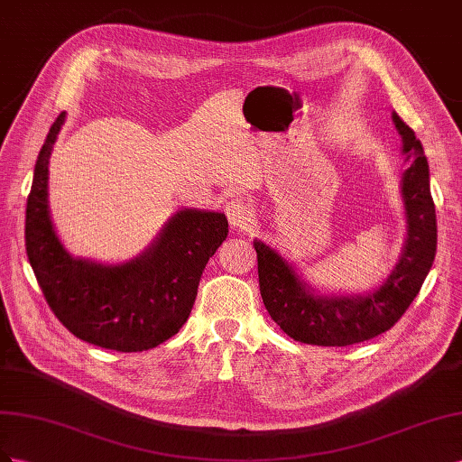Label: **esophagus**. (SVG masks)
I'll list each match as a JSON object with an SVG mask.
<instances>
[{"mask_svg": "<svg viewBox=\"0 0 462 462\" xmlns=\"http://www.w3.org/2000/svg\"><path fill=\"white\" fill-rule=\"evenodd\" d=\"M224 213H226L230 226L234 230L249 232L254 228V213L240 197H232V199H228L226 205H224Z\"/></svg>", "mask_w": 462, "mask_h": 462, "instance_id": "1", "label": "esophagus"}]
</instances>
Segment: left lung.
<instances>
[{"instance_id":"obj_1","label":"left lung","mask_w":462,"mask_h":462,"mask_svg":"<svg viewBox=\"0 0 462 462\" xmlns=\"http://www.w3.org/2000/svg\"><path fill=\"white\" fill-rule=\"evenodd\" d=\"M393 122L402 135L404 152H412L414 162L402 178L406 244L399 265L383 286L367 296H313L274 249L254 242L263 304L288 337L304 345L350 346L389 331L412 304L431 269L438 247V220L428 161L412 127L397 114H393Z\"/></svg>"}]
</instances>
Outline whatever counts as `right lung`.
<instances>
[{
  "mask_svg": "<svg viewBox=\"0 0 462 462\" xmlns=\"http://www.w3.org/2000/svg\"><path fill=\"white\" fill-rule=\"evenodd\" d=\"M65 120L42 144L26 199L24 245L50 310L71 335L116 352L151 350L188 321L203 269L228 236L222 213L186 208L141 257L106 267L73 259L51 228L48 158Z\"/></svg>",
  "mask_w": 462,
  "mask_h": 462,
  "instance_id": "obj_1",
  "label": "right lung"
}]
</instances>
